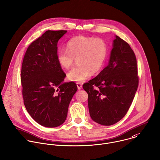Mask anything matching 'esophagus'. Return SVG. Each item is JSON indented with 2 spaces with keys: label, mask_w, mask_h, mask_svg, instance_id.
Listing matches in <instances>:
<instances>
[{
  "label": "esophagus",
  "mask_w": 160,
  "mask_h": 160,
  "mask_svg": "<svg viewBox=\"0 0 160 160\" xmlns=\"http://www.w3.org/2000/svg\"><path fill=\"white\" fill-rule=\"evenodd\" d=\"M76 84H77V86H78V89H82V84H81L80 82H77Z\"/></svg>",
  "instance_id": "obj_1"
}]
</instances>
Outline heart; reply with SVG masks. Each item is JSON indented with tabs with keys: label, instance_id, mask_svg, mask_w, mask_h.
I'll use <instances>...</instances> for the list:
<instances>
[{
	"label": "heart",
	"instance_id": "b5f03b06",
	"mask_svg": "<svg viewBox=\"0 0 160 160\" xmlns=\"http://www.w3.org/2000/svg\"><path fill=\"white\" fill-rule=\"evenodd\" d=\"M108 48L104 40L99 38L79 36L71 39L67 44L66 49H60L56 54L59 64L64 69L70 68L78 59V65L68 74L69 80L83 82L91 73L95 74L102 68Z\"/></svg>",
	"mask_w": 160,
	"mask_h": 160
}]
</instances>
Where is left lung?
<instances>
[{
  "label": "left lung",
  "instance_id": "left-lung-1",
  "mask_svg": "<svg viewBox=\"0 0 160 160\" xmlns=\"http://www.w3.org/2000/svg\"><path fill=\"white\" fill-rule=\"evenodd\" d=\"M112 46L108 66L82 86L91 119L104 126L112 125L126 114L139 82L136 58L129 45L116 36Z\"/></svg>",
  "mask_w": 160,
  "mask_h": 160
}]
</instances>
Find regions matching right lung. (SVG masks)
I'll return each mask as SVG.
<instances>
[{"instance_id":"right-lung-1","label":"right lung","mask_w":160,"mask_h":160,"mask_svg":"<svg viewBox=\"0 0 160 160\" xmlns=\"http://www.w3.org/2000/svg\"><path fill=\"white\" fill-rule=\"evenodd\" d=\"M67 31H47L32 42L24 55L21 72L25 107L39 124L54 128L66 120L69 103L78 90L64 82L66 74L56 59L58 41Z\"/></svg>"}]
</instances>
